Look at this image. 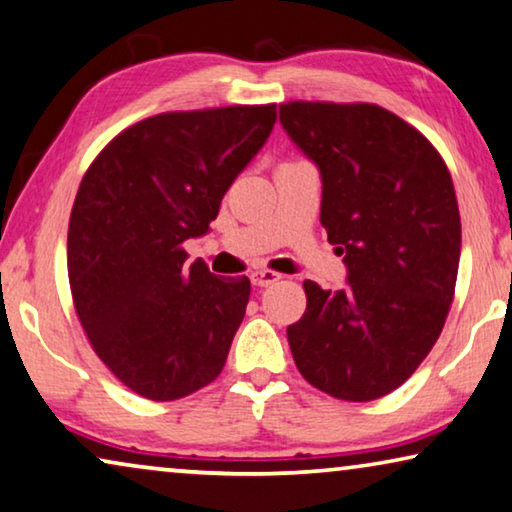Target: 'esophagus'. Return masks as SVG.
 I'll use <instances>...</instances> for the list:
<instances>
[{
	"label": "esophagus",
	"mask_w": 512,
	"mask_h": 512,
	"mask_svg": "<svg viewBox=\"0 0 512 512\" xmlns=\"http://www.w3.org/2000/svg\"><path fill=\"white\" fill-rule=\"evenodd\" d=\"M280 278H282L280 273L269 271V269L250 273V280H253V285H257V287H269V285H273V282H278Z\"/></svg>",
	"instance_id": "34e87169"
}]
</instances>
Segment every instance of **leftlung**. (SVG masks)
I'll return each instance as SVG.
<instances>
[{
	"label": "left lung",
	"instance_id": "left-lung-1",
	"mask_svg": "<svg viewBox=\"0 0 512 512\" xmlns=\"http://www.w3.org/2000/svg\"><path fill=\"white\" fill-rule=\"evenodd\" d=\"M280 121L322 172L319 220L349 271L340 292L303 282L308 305L287 326L294 363L331 398H384L451 310L462 248L451 172L421 131L375 103L289 101Z\"/></svg>",
	"mask_w": 512,
	"mask_h": 512
}]
</instances>
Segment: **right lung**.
Returning a JSON list of instances; mask_svg holds the SVG:
<instances>
[{
    "label": "right lung",
    "mask_w": 512,
    "mask_h": 512,
    "mask_svg": "<svg viewBox=\"0 0 512 512\" xmlns=\"http://www.w3.org/2000/svg\"><path fill=\"white\" fill-rule=\"evenodd\" d=\"M276 124V103L160 112L105 144L75 195L66 264L96 356L147 400L211 384L246 315L250 280L188 264L220 200Z\"/></svg>",
    "instance_id": "add662e5"
}]
</instances>
